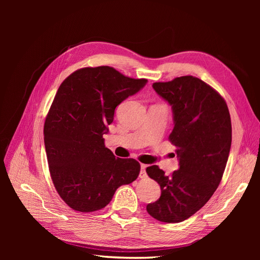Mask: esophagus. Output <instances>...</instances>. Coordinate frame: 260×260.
Returning a JSON list of instances; mask_svg holds the SVG:
<instances>
[{
    "label": "esophagus",
    "mask_w": 260,
    "mask_h": 260,
    "mask_svg": "<svg viewBox=\"0 0 260 260\" xmlns=\"http://www.w3.org/2000/svg\"><path fill=\"white\" fill-rule=\"evenodd\" d=\"M146 165H141V170H140V174H139V177L140 178H142V179H144V178H146L147 177V175H146V172H145V170H146Z\"/></svg>",
    "instance_id": "obj_1"
}]
</instances>
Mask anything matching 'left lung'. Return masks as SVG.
Wrapping results in <instances>:
<instances>
[{"mask_svg":"<svg viewBox=\"0 0 260 260\" xmlns=\"http://www.w3.org/2000/svg\"><path fill=\"white\" fill-rule=\"evenodd\" d=\"M153 88L173 109L169 140L177 147L179 169L170 176L158 166L146 169L161 187L146 211L159 221L177 223L199 211L219 185L232 143L231 117L221 95L196 77L156 82Z\"/></svg>","mask_w":260,"mask_h":260,"instance_id":"1","label":"left lung"}]
</instances>
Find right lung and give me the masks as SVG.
Segmentation results:
<instances>
[{"instance_id":"1","label":"right lung","mask_w":260,"mask_h":260,"mask_svg":"<svg viewBox=\"0 0 260 260\" xmlns=\"http://www.w3.org/2000/svg\"><path fill=\"white\" fill-rule=\"evenodd\" d=\"M146 82L98 66L76 71L60 85L45 120L44 143L53 185L73 210H101L119 186L137 179L140 163L116 158L103 135L116 107Z\"/></svg>"}]
</instances>
